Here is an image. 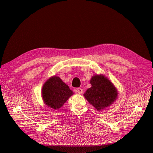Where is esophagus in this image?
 Here are the masks:
<instances>
[{"instance_id": "1", "label": "esophagus", "mask_w": 153, "mask_h": 153, "mask_svg": "<svg viewBox=\"0 0 153 153\" xmlns=\"http://www.w3.org/2000/svg\"><path fill=\"white\" fill-rule=\"evenodd\" d=\"M77 92H78V94H82L83 92V89L82 88H77Z\"/></svg>"}]
</instances>
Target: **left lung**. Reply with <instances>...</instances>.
Masks as SVG:
<instances>
[{"instance_id": "left-lung-1", "label": "left lung", "mask_w": 153, "mask_h": 153, "mask_svg": "<svg viewBox=\"0 0 153 153\" xmlns=\"http://www.w3.org/2000/svg\"><path fill=\"white\" fill-rule=\"evenodd\" d=\"M91 87L84 96L98 110H103L112 105L117 100V91L112 83L103 75H96L90 80Z\"/></svg>"}]
</instances>
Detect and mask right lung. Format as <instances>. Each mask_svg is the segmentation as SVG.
Returning <instances> with one entry per match:
<instances>
[{
  "instance_id": "right-lung-1",
  "label": "right lung",
  "mask_w": 153,
  "mask_h": 153,
  "mask_svg": "<svg viewBox=\"0 0 153 153\" xmlns=\"http://www.w3.org/2000/svg\"><path fill=\"white\" fill-rule=\"evenodd\" d=\"M73 91L59 76L50 77L42 88L45 103L54 110L59 109L73 95Z\"/></svg>"
}]
</instances>
